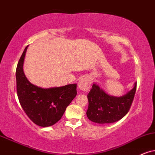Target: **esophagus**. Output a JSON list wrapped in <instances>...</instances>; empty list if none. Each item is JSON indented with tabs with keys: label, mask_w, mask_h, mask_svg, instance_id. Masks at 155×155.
<instances>
[{
	"label": "esophagus",
	"mask_w": 155,
	"mask_h": 155,
	"mask_svg": "<svg viewBox=\"0 0 155 155\" xmlns=\"http://www.w3.org/2000/svg\"><path fill=\"white\" fill-rule=\"evenodd\" d=\"M91 86V79L89 76H84L78 82V88L83 91H89Z\"/></svg>",
	"instance_id": "34e87169"
}]
</instances>
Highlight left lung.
Here are the masks:
<instances>
[{
    "label": "left lung",
    "mask_w": 155,
    "mask_h": 155,
    "mask_svg": "<svg viewBox=\"0 0 155 155\" xmlns=\"http://www.w3.org/2000/svg\"><path fill=\"white\" fill-rule=\"evenodd\" d=\"M137 89V82L134 87L121 97L109 95L94 83L88 94L89 107L87 115L89 120L98 124H109L122 119L130 110Z\"/></svg>",
    "instance_id": "left-lung-1"
}]
</instances>
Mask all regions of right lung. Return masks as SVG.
<instances>
[{
  "label": "right lung",
  "mask_w": 155,
  "mask_h": 155,
  "mask_svg": "<svg viewBox=\"0 0 155 155\" xmlns=\"http://www.w3.org/2000/svg\"><path fill=\"white\" fill-rule=\"evenodd\" d=\"M28 47H25L21 55L15 72L18 97L33 122L42 127L52 126L60 120L66 107L76 97V84L46 89L31 84L23 72Z\"/></svg>",
  "instance_id": "add662e5"
}]
</instances>
